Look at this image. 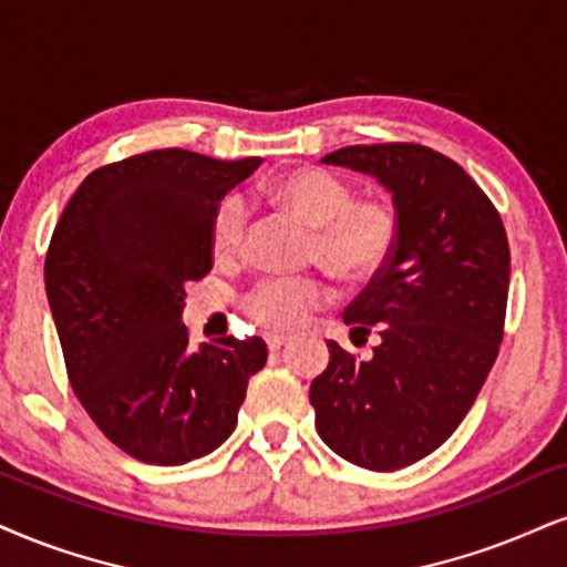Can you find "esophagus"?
I'll return each mask as SVG.
<instances>
[{
  "label": "esophagus",
  "instance_id": "1",
  "mask_svg": "<svg viewBox=\"0 0 567 567\" xmlns=\"http://www.w3.org/2000/svg\"><path fill=\"white\" fill-rule=\"evenodd\" d=\"M265 341H268L270 352H276V349H281V347L289 344V337H284V333H268V337H265Z\"/></svg>",
  "mask_w": 567,
  "mask_h": 567
}]
</instances>
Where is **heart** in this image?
Instances as JSON below:
<instances>
[{
	"instance_id": "1",
	"label": "heart",
	"mask_w": 567,
	"mask_h": 567,
	"mask_svg": "<svg viewBox=\"0 0 567 567\" xmlns=\"http://www.w3.org/2000/svg\"><path fill=\"white\" fill-rule=\"evenodd\" d=\"M272 205L312 228L310 257L341 281L365 284L386 268L400 241V215L389 199H354V186L326 167H295L265 184ZM247 207L236 194L218 202L209 218V249L228 260L241 249ZM331 297L316 276L265 278L249 291L247 312L270 331H295Z\"/></svg>"
}]
</instances>
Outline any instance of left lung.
Returning <instances> with one entry per match:
<instances>
[{"label": "left lung", "mask_w": 567, "mask_h": 567, "mask_svg": "<svg viewBox=\"0 0 567 567\" xmlns=\"http://www.w3.org/2000/svg\"><path fill=\"white\" fill-rule=\"evenodd\" d=\"M323 163L365 173L391 192L400 241L344 310L352 339L373 328L381 337L373 358L358 360L328 341L331 360L310 383L316 429L349 463L400 471L452 436L497 360L507 234L476 181L429 146L358 144Z\"/></svg>", "instance_id": "8db88e82"}]
</instances>
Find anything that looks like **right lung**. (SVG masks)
Here are the masks:
<instances>
[{
  "label": "right lung",
  "instance_id": "right-lung-1",
  "mask_svg": "<svg viewBox=\"0 0 567 567\" xmlns=\"http://www.w3.org/2000/svg\"><path fill=\"white\" fill-rule=\"evenodd\" d=\"M260 157L155 150L89 173L44 262L70 386L91 421L150 465L205 457L236 429L260 337L188 349L186 284L213 270L209 218Z\"/></svg>",
  "mask_w": 567,
  "mask_h": 567
}]
</instances>
